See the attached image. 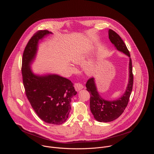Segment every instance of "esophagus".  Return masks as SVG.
<instances>
[{
  "label": "esophagus",
  "mask_w": 154,
  "mask_h": 154,
  "mask_svg": "<svg viewBox=\"0 0 154 154\" xmlns=\"http://www.w3.org/2000/svg\"><path fill=\"white\" fill-rule=\"evenodd\" d=\"M83 88H84V86L81 84L77 83V84H75V88L76 91H79L81 90L82 89H83Z\"/></svg>",
  "instance_id": "1"
}]
</instances>
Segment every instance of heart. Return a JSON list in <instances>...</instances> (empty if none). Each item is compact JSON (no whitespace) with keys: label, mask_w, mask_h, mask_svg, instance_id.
<instances>
[{"label":"heart","mask_w":154,"mask_h":154,"mask_svg":"<svg viewBox=\"0 0 154 154\" xmlns=\"http://www.w3.org/2000/svg\"><path fill=\"white\" fill-rule=\"evenodd\" d=\"M89 51L87 50H82L76 53L72 58V62L75 64H81L84 62L88 58ZM98 66L97 61L95 59H90L86 61L83 65V70L87 75H92L97 70ZM72 70L76 71V69L72 67Z\"/></svg>","instance_id":"b5f03b06"}]
</instances>
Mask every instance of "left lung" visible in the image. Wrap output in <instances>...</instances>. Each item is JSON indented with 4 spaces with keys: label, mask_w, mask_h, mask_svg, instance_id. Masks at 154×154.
Segmentation results:
<instances>
[{
    "label": "left lung",
    "mask_w": 154,
    "mask_h": 154,
    "mask_svg": "<svg viewBox=\"0 0 154 154\" xmlns=\"http://www.w3.org/2000/svg\"><path fill=\"white\" fill-rule=\"evenodd\" d=\"M109 37L111 43L119 51L129 57L128 84L124 94L117 100H107L99 94L95 78L88 79L86 87L90 94V110L94 119L100 122H110L117 119L125 110L131 94L133 82L132 60L129 50L121 37L113 30H109Z\"/></svg>",
    "instance_id": "1"
}]
</instances>
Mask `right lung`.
I'll list each match as a JSON object with an SVG mask.
<instances>
[{"mask_svg": "<svg viewBox=\"0 0 154 154\" xmlns=\"http://www.w3.org/2000/svg\"><path fill=\"white\" fill-rule=\"evenodd\" d=\"M51 34L40 31L28 42L22 57V78L27 98L37 116L47 123L61 125L68 118L71 99L77 94L73 84L55 73H35L31 67L40 41Z\"/></svg>", "mask_w": 154, "mask_h": 154, "instance_id": "obj_1", "label": "right lung"}]
</instances>
